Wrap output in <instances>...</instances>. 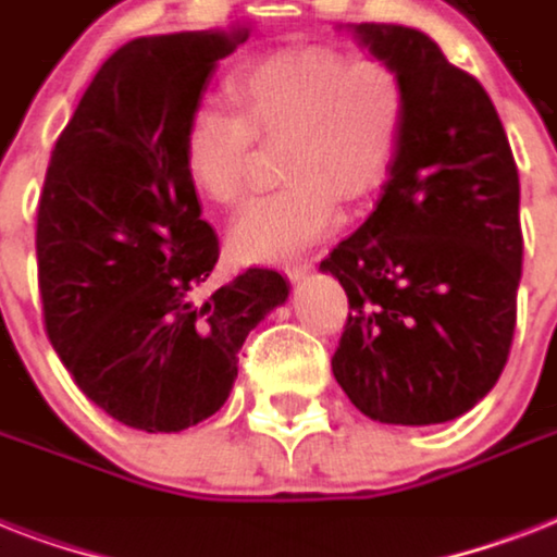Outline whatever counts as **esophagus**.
Returning <instances> with one entry per match:
<instances>
[{"instance_id":"esophagus-1","label":"esophagus","mask_w":557,"mask_h":557,"mask_svg":"<svg viewBox=\"0 0 557 557\" xmlns=\"http://www.w3.org/2000/svg\"><path fill=\"white\" fill-rule=\"evenodd\" d=\"M312 269H314V262L312 260H295V262H286V277L288 280H304V277H309V274H312Z\"/></svg>"}]
</instances>
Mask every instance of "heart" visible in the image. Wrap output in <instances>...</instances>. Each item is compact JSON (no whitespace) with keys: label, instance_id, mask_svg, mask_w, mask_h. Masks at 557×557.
<instances>
[{"label":"heart","instance_id":"1","mask_svg":"<svg viewBox=\"0 0 557 557\" xmlns=\"http://www.w3.org/2000/svg\"><path fill=\"white\" fill-rule=\"evenodd\" d=\"M239 112L205 107L185 133V170L208 199L234 205L251 190L257 138L288 141L292 185L253 199L231 227L243 260L295 257L341 222V196L379 190L405 141L410 91L387 60L330 46L286 48L227 77Z\"/></svg>","mask_w":557,"mask_h":557}]
</instances>
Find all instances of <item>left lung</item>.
Wrapping results in <instances>:
<instances>
[{"label": "left lung", "mask_w": 557, "mask_h": 557, "mask_svg": "<svg viewBox=\"0 0 557 557\" xmlns=\"http://www.w3.org/2000/svg\"><path fill=\"white\" fill-rule=\"evenodd\" d=\"M410 115L367 222L321 262L349 297L332 372L364 416L440 424L497 384L518 321L520 178L492 98L428 34L349 25Z\"/></svg>", "instance_id": "obj_1"}]
</instances>
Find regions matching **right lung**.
Here are the masks:
<instances>
[{"mask_svg": "<svg viewBox=\"0 0 557 557\" xmlns=\"http://www.w3.org/2000/svg\"><path fill=\"white\" fill-rule=\"evenodd\" d=\"M248 34L121 46L51 152L37 210L48 341L74 384L138 431L178 433L216 413L248 332L288 297L271 269L213 286L219 239L182 156L210 74Z\"/></svg>", "mask_w": 557, "mask_h": 557, "instance_id": "obj_1", "label": "right lung"}]
</instances>
